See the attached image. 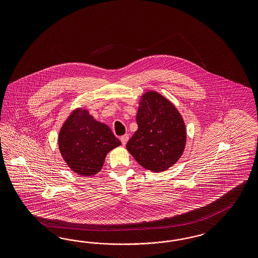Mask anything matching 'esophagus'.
<instances>
[{
	"label": "esophagus",
	"instance_id": "34e87169",
	"mask_svg": "<svg viewBox=\"0 0 258 258\" xmlns=\"http://www.w3.org/2000/svg\"><path fill=\"white\" fill-rule=\"evenodd\" d=\"M120 140H121L122 145H123V146H125V144H126V142L128 141V134H125V135L121 136V137H120Z\"/></svg>",
	"mask_w": 258,
	"mask_h": 258
}]
</instances>
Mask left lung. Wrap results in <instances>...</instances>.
I'll use <instances>...</instances> for the list:
<instances>
[{"instance_id":"8db88e82","label":"left lung","mask_w":258,"mask_h":258,"mask_svg":"<svg viewBox=\"0 0 258 258\" xmlns=\"http://www.w3.org/2000/svg\"><path fill=\"white\" fill-rule=\"evenodd\" d=\"M138 130L126 149L143 167L153 172L166 170L181 156L186 132L179 111L155 92L144 94L136 116Z\"/></svg>"}]
</instances>
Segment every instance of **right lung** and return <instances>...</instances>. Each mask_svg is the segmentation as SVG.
<instances>
[{"instance_id":"1","label":"right lung","mask_w":258,"mask_h":258,"mask_svg":"<svg viewBox=\"0 0 258 258\" xmlns=\"http://www.w3.org/2000/svg\"><path fill=\"white\" fill-rule=\"evenodd\" d=\"M120 145L109 126L95 121L85 109L75 110L58 136L63 159L81 176L97 174L109 151Z\"/></svg>"}]
</instances>
